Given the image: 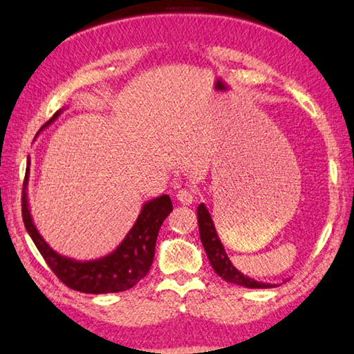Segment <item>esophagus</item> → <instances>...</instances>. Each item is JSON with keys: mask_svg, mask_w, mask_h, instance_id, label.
Returning a JSON list of instances; mask_svg holds the SVG:
<instances>
[{"mask_svg": "<svg viewBox=\"0 0 354 354\" xmlns=\"http://www.w3.org/2000/svg\"><path fill=\"white\" fill-rule=\"evenodd\" d=\"M176 199L179 201V204L183 205H190L192 203L195 201V192L194 190H187V189H183L178 192Z\"/></svg>", "mask_w": 354, "mask_h": 354, "instance_id": "1", "label": "esophagus"}]
</instances>
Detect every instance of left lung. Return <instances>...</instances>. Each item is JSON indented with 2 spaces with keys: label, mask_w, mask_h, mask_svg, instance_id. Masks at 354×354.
<instances>
[{
  "label": "left lung",
  "mask_w": 354,
  "mask_h": 354,
  "mask_svg": "<svg viewBox=\"0 0 354 354\" xmlns=\"http://www.w3.org/2000/svg\"><path fill=\"white\" fill-rule=\"evenodd\" d=\"M198 224H199V239L204 246L205 254H207V259L210 261L212 268L215 269V272L220 275L223 280H226L227 283L240 285L244 288H272L271 283H263V281H257L254 279L248 277L243 272L236 269L232 261L229 260V257L224 250L223 243L220 236L216 234L215 224L212 216L209 214L205 204L198 205Z\"/></svg>",
  "instance_id": "1"
}]
</instances>
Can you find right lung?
<instances>
[{
	"label": "right lung",
	"instance_id": "1",
	"mask_svg": "<svg viewBox=\"0 0 354 354\" xmlns=\"http://www.w3.org/2000/svg\"><path fill=\"white\" fill-rule=\"evenodd\" d=\"M65 111V108L57 111L40 131L49 127L59 115ZM38 131V133H40ZM30 159L28 158L26 165V176L23 184V221L32 241L40 250L44 261L53 269V272L59 277L68 288L74 291L86 294H108L122 292L133 288L138 281L142 280L150 271V266L155 257V246L159 229L167 216L173 210V204L169 195H160L147 201L136 223L128 230L125 239L119 243L113 252L95 260H75L57 252L49 246L46 240L35 227L30 215V207L28 201V183L30 171Z\"/></svg>",
	"mask_w": 354,
	"mask_h": 354
}]
</instances>
